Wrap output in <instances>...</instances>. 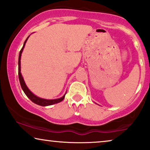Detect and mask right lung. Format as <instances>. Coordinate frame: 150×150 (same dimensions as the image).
<instances>
[{"label": "right lung", "mask_w": 150, "mask_h": 150, "mask_svg": "<svg viewBox=\"0 0 150 150\" xmlns=\"http://www.w3.org/2000/svg\"><path fill=\"white\" fill-rule=\"evenodd\" d=\"M29 36L28 37V38H27V39L25 40L24 44H23L22 49H21V50L20 51V53H19V56H18V78H19V81H20L21 87H22L23 92H24L25 94H26V96H28V98H30L33 103H34L35 104H37V105H40V106H48V105H54V104L58 103L61 102V101L63 100L64 98H65V96L66 94L64 95L63 97H61V98H58V99H54V100H47V99H44V98H39V97L36 96V95H34V94H33V93L31 92L30 89H28V87H27L26 84H25L24 79H23L22 75H21V54H22L23 50V49H24L25 43H26V42L28 39Z\"/></svg>", "instance_id": "add662e5"}]
</instances>
